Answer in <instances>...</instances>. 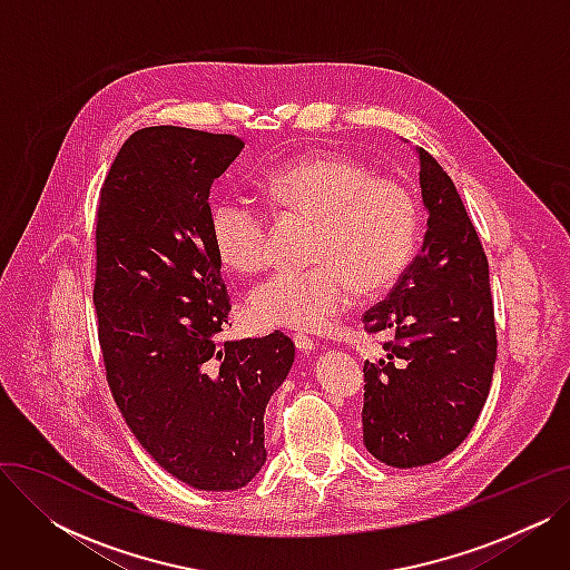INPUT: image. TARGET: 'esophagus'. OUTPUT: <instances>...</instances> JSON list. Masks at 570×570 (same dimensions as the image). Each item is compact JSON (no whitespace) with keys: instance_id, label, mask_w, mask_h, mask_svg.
Wrapping results in <instances>:
<instances>
[{"instance_id":"obj_1","label":"esophagus","mask_w":570,"mask_h":570,"mask_svg":"<svg viewBox=\"0 0 570 570\" xmlns=\"http://www.w3.org/2000/svg\"><path fill=\"white\" fill-rule=\"evenodd\" d=\"M293 342H295V348L301 351V353H312V351L316 348L314 340H309L307 335H295V337H293Z\"/></svg>"}]
</instances>
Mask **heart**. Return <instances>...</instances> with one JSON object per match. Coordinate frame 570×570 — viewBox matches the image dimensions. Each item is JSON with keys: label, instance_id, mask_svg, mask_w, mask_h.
Wrapping results in <instances>:
<instances>
[{"label": "heart", "instance_id": "obj_1", "mask_svg": "<svg viewBox=\"0 0 570 570\" xmlns=\"http://www.w3.org/2000/svg\"><path fill=\"white\" fill-rule=\"evenodd\" d=\"M265 191L284 213L316 222L303 273H275L249 295L252 316L269 327L321 333L353 303L357 288L393 286L413 258L421 215L413 194L391 177H374L340 155H307L275 168ZM213 243L235 273L252 275L269 261V226L239 196L213 209Z\"/></svg>", "mask_w": 570, "mask_h": 570}]
</instances>
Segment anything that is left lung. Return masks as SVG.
Returning a JSON list of instances; mask_svg holds the SVG:
<instances>
[{
  "mask_svg": "<svg viewBox=\"0 0 570 570\" xmlns=\"http://www.w3.org/2000/svg\"><path fill=\"white\" fill-rule=\"evenodd\" d=\"M428 209L423 249L387 301L365 316L391 333L385 357L365 363L363 439L383 464L411 469L451 455L490 395L497 331L490 269L453 179L415 147Z\"/></svg>",
  "mask_w": 570,
  "mask_h": 570,
  "instance_id": "left-lung-1",
  "label": "left lung"
}]
</instances>
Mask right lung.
Segmentation results:
<instances>
[{"label":"right lung","mask_w":570,"mask_h":570,"mask_svg":"<svg viewBox=\"0 0 570 570\" xmlns=\"http://www.w3.org/2000/svg\"><path fill=\"white\" fill-rule=\"evenodd\" d=\"M226 134L147 127L119 149L97 213L95 307L106 379L153 460L196 490L245 488L265 464V406L295 344L217 342L228 323L209 189L243 153Z\"/></svg>","instance_id":"add662e5"}]
</instances>
